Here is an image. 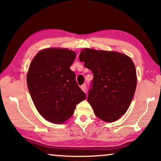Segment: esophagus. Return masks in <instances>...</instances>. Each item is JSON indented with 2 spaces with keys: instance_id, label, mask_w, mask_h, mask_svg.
Here are the masks:
<instances>
[{
  "instance_id": "34e87169",
  "label": "esophagus",
  "mask_w": 161,
  "mask_h": 161,
  "mask_svg": "<svg viewBox=\"0 0 161 161\" xmlns=\"http://www.w3.org/2000/svg\"><path fill=\"white\" fill-rule=\"evenodd\" d=\"M80 89H81V90H82L83 92H86V85H82V86H81Z\"/></svg>"
}]
</instances>
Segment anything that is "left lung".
Returning a JSON list of instances; mask_svg holds the SVG:
<instances>
[{"label": "left lung", "mask_w": 161, "mask_h": 161, "mask_svg": "<svg viewBox=\"0 0 161 161\" xmlns=\"http://www.w3.org/2000/svg\"><path fill=\"white\" fill-rule=\"evenodd\" d=\"M79 60L93 73L87 101L94 113L107 123L118 120L126 112L136 89V69L132 60L118 52L89 48L81 50Z\"/></svg>", "instance_id": "obj_1"}]
</instances>
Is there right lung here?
Returning a JSON list of instances; mask_svg holds the SVG:
<instances>
[{"label": "right lung", "mask_w": 161, "mask_h": 161, "mask_svg": "<svg viewBox=\"0 0 161 161\" xmlns=\"http://www.w3.org/2000/svg\"><path fill=\"white\" fill-rule=\"evenodd\" d=\"M75 58L72 50L47 48L36 54L27 72V86L37 112L53 124L65 123L86 97L69 69Z\"/></svg>", "instance_id": "right-lung-1"}]
</instances>
